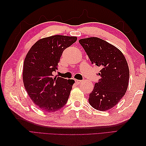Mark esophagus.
Wrapping results in <instances>:
<instances>
[{"label":"esophagus","mask_w":146,"mask_h":146,"mask_svg":"<svg viewBox=\"0 0 146 146\" xmlns=\"http://www.w3.org/2000/svg\"><path fill=\"white\" fill-rule=\"evenodd\" d=\"M75 83H76V84H80V83H81L82 81V80H76V79H75Z\"/></svg>","instance_id":"esophagus-1"}]
</instances>
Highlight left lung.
<instances>
[{
    "mask_svg": "<svg viewBox=\"0 0 146 146\" xmlns=\"http://www.w3.org/2000/svg\"><path fill=\"white\" fill-rule=\"evenodd\" d=\"M80 44L93 64L100 67V79L89 95L88 102L96 110L105 111L118 104L128 87L129 70L119 49L98 38L82 39Z\"/></svg>",
    "mask_w": 146,
    "mask_h": 146,
    "instance_id": "obj_1",
    "label": "left lung"
}]
</instances>
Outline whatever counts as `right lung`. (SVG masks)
I'll use <instances>...</instances> for the list:
<instances>
[{
    "mask_svg": "<svg viewBox=\"0 0 146 146\" xmlns=\"http://www.w3.org/2000/svg\"><path fill=\"white\" fill-rule=\"evenodd\" d=\"M76 40L74 36H52L39 40L27 52L23 66L24 87L43 111L54 112L67 103L73 80L53 77L52 73L58 70L63 51Z\"/></svg>",
    "mask_w": 146,
    "mask_h": 146,
    "instance_id": "right-lung-1",
    "label": "right lung"
}]
</instances>
